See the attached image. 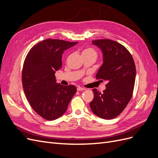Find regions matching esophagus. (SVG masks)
I'll return each mask as SVG.
<instances>
[{"instance_id": "obj_1", "label": "esophagus", "mask_w": 158, "mask_h": 158, "mask_svg": "<svg viewBox=\"0 0 158 158\" xmlns=\"http://www.w3.org/2000/svg\"><path fill=\"white\" fill-rule=\"evenodd\" d=\"M85 89V88H82V87H78L77 88V91H82V90H84Z\"/></svg>"}]
</instances>
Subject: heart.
I'll list each match as a JSON object with an SVG mask.
<instances>
[{"label": "heart", "mask_w": 158, "mask_h": 158, "mask_svg": "<svg viewBox=\"0 0 158 158\" xmlns=\"http://www.w3.org/2000/svg\"><path fill=\"white\" fill-rule=\"evenodd\" d=\"M82 56H94L97 57V52L93 48L88 47L82 51Z\"/></svg>", "instance_id": "obj_1"}]
</instances>
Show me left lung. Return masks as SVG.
I'll return each mask as SVG.
<instances>
[{
	"mask_svg": "<svg viewBox=\"0 0 158 158\" xmlns=\"http://www.w3.org/2000/svg\"><path fill=\"white\" fill-rule=\"evenodd\" d=\"M103 52V63L96 79L107 81L103 93L93 89L94 97L89 106L100 118L112 119L125 109L132 96L136 78L135 61L125 47L111 40L92 41Z\"/></svg>",
	"mask_w": 158,
	"mask_h": 158,
	"instance_id": "left-lung-1",
	"label": "left lung"
}]
</instances>
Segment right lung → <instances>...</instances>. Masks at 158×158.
I'll return each mask as SVG.
<instances>
[{"mask_svg":"<svg viewBox=\"0 0 158 158\" xmlns=\"http://www.w3.org/2000/svg\"><path fill=\"white\" fill-rule=\"evenodd\" d=\"M77 44L45 40L33 46L26 57L22 74L23 91L32 109L46 120L63 115L76 92L74 85L57 84L55 74L62 67L64 51Z\"/></svg>","mask_w":158,"mask_h":158,"instance_id":"obj_1","label":"right lung"}]
</instances>
